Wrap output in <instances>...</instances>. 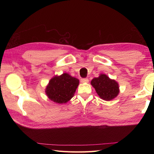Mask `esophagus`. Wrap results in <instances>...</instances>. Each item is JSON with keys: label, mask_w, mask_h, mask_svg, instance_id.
Returning <instances> with one entry per match:
<instances>
[{"label": "esophagus", "mask_w": 154, "mask_h": 154, "mask_svg": "<svg viewBox=\"0 0 154 154\" xmlns=\"http://www.w3.org/2000/svg\"><path fill=\"white\" fill-rule=\"evenodd\" d=\"M80 82H81L82 83H88V79L87 78H81Z\"/></svg>", "instance_id": "1"}]
</instances>
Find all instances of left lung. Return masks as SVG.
Returning <instances> with one entry per match:
<instances>
[{"instance_id": "obj_1", "label": "left lung", "mask_w": 154, "mask_h": 154, "mask_svg": "<svg viewBox=\"0 0 154 154\" xmlns=\"http://www.w3.org/2000/svg\"><path fill=\"white\" fill-rule=\"evenodd\" d=\"M91 85L94 87L98 96L105 101L114 99L119 92L118 83L105 74H101L98 78L92 79Z\"/></svg>"}]
</instances>
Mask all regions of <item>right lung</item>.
I'll return each mask as SVG.
<instances>
[{
    "mask_svg": "<svg viewBox=\"0 0 154 154\" xmlns=\"http://www.w3.org/2000/svg\"><path fill=\"white\" fill-rule=\"evenodd\" d=\"M78 84L77 78L64 73L51 79L45 92L49 98L55 103H66L73 97Z\"/></svg>",
    "mask_w": 154,
    "mask_h": 154,
    "instance_id": "right-lung-1",
    "label": "right lung"
}]
</instances>
